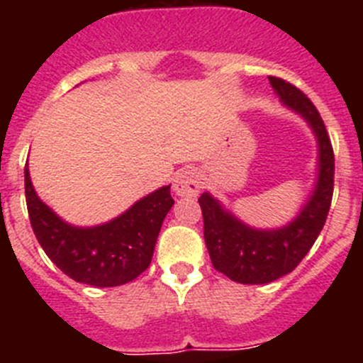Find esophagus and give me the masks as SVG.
Returning <instances> with one entry per match:
<instances>
[{
    "label": "esophagus",
    "instance_id": "esophagus-1",
    "mask_svg": "<svg viewBox=\"0 0 363 363\" xmlns=\"http://www.w3.org/2000/svg\"><path fill=\"white\" fill-rule=\"evenodd\" d=\"M172 189L178 196L184 198H194L198 196V192L201 189V178L200 172L196 169H184L179 171L174 178Z\"/></svg>",
    "mask_w": 363,
    "mask_h": 363
}]
</instances>
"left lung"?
<instances>
[{
    "label": "left lung",
    "instance_id": "left-lung-1",
    "mask_svg": "<svg viewBox=\"0 0 363 363\" xmlns=\"http://www.w3.org/2000/svg\"><path fill=\"white\" fill-rule=\"evenodd\" d=\"M272 89L287 107L306 118L318 138V184L307 205L287 227L256 230L243 225L233 214L203 192L200 201L203 214L205 245L214 269L240 284H269L289 274L309 252L323 229L335 189V152L320 112L303 92L285 79L269 76Z\"/></svg>",
    "mask_w": 363,
    "mask_h": 363
}]
</instances>
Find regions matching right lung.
I'll return each mask as SVG.
<instances>
[{"mask_svg": "<svg viewBox=\"0 0 363 363\" xmlns=\"http://www.w3.org/2000/svg\"><path fill=\"white\" fill-rule=\"evenodd\" d=\"M25 198L32 230L47 256L67 277L94 287L129 284L149 267L163 220L174 205L167 185L108 223L72 227L38 198L27 165Z\"/></svg>", "mask_w": 363, "mask_h": 363, "instance_id": "add662e5", "label": "right lung"}]
</instances>
